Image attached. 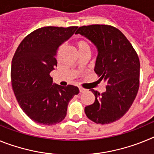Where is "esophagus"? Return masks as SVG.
<instances>
[{"mask_svg": "<svg viewBox=\"0 0 154 154\" xmlns=\"http://www.w3.org/2000/svg\"><path fill=\"white\" fill-rule=\"evenodd\" d=\"M79 89L80 92H84L85 91V89L84 88H82V87H79Z\"/></svg>", "mask_w": 154, "mask_h": 154, "instance_id": "obj_1", "label": "esophagus"}]
</instances>
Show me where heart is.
<instances>
[{"label":"heart","mask_w":154,"mask_h":154,"mask_svg":"<svg viewBox=\"0 0 154 154\" xmlns=\"http://www.w3.org/2000/svg\"><path fill=\"white\" fill-rule=\"evenodd\" d=\"M75 45L77 49H78L79 52H82V51H90L91 48L90 45L87 41L84 40V39H79V40H77L75 42Z\"/></svg>","instance_id":"obj_1"}]
</instances>
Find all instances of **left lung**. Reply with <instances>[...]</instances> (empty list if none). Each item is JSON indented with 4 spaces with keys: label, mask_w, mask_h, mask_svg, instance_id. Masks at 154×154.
I'll return each instance as SVG.
<instances>
[{
    "label": "left lung",
    "mask_w": 154,
    "mask_h": 154,
    "mask_svg": "<svg viewBox=\"0 0 154 154\" xmlns=\"http://www.w3.org/2000/svg\"><path fill=\"white\" fill-rule=\"evenodd\" d=\"M98 48L95 72L107 84L99 93L91 89L95 102L85 108V115L97 124L113 123L133 104L140 86V60L137 51L119 29L108 24L82 26L75 31Z\"/></svg>",
    "instance_id": "obj_1"
}]
</instances>
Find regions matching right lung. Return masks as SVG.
Listing matches in <instances>:
<instances>
[{"instance_id":"add662e5","label":"right lung","mask_w":154,"mask_h":154,"mask_svg":"<svg viewBox=\"0 0 154 154\" xmlns=\"http://www.w3.org/2000/svg\"><path fill=\"white\" fill-rule=\"evenodd\" d=\"M77 26H48L35 30L17 47L12 58L11 78L19 106L31 119L51 126L65 119L68 104L79 92L72 85H52L49 73L57 66L58 48Z\"/></svg>"}]
</instances>
